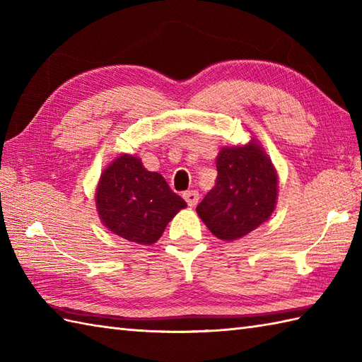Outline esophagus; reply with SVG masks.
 Instances as JSON below:
<instances>
[{
    "mask_svg": "<svg viewBox=\"0 0 362 362\" xmlns=\"http://www.w3.org/2000/svg\"><path fill=\"white\" fill-rule=\"evenodd\" d=\"M183 199H185L187 204H188L189 206H196L197 202H199V193H197L196 189L185 191V193H183Z\"/></svg>",
    "mask_w": 362,
    "mask_h": 362,
    "instance_id": "esophagus-1",
    "label": "esophagus"
}]
</instances>
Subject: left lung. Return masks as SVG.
Masks as SVG:
<instances>
[{
    "mask_svg": "<svg viewBox=\"0 0 362 362\" xmlns=\"http://www.w3.org/2000/svg\"><path fill=\"white\" fill-rule=\"evenodd\" d=\"M216 168V185L196 211L219 240H240L271 218L279 177L271 158L253 138L244 146L222 148Z\"/></svg>",
    "mask_w": 362,
    "mask_h": 362,
    "instance_id": "obj_1",
    "label": "left lung"
}]
</instances>
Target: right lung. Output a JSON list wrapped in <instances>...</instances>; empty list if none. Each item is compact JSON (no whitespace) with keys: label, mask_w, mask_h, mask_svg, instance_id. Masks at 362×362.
<instances>
[{"label":"right lung","mask_w":362,"mask_h":362,"mask_svg":"<svg viewBox=\"0 0 362 362\" xmlns=\"http://www.w3.org/2000/svg\"><path fill=\"white\" fill-rule=\"evenodd\" d=\"M187 202L158 173L141 160L121 153L104 169L96 188V210L103 224L124 240L151 245Z\"/></svg>","instance_id":"1"}]
</instances>
